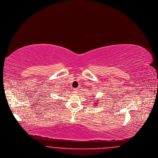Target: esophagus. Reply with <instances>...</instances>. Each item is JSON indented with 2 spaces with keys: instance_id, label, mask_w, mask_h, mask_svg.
Here are the masks:
<instances>
[{
  "instance_id": "obj_1",
  "label": "esophagus",
  "mask_w": 158,
  "mask_h": 158,
  "mask_svg": "<svg viewBox=\"0 0 158 158\" xmlns=\"http://www.w3.org/2000/svg\"><path fill=\"white\" fill-rule=\"evenodd\" d=\"M73 91H74V93H76V92H77V89H76V88H75V89H73Z\"/></svg>"
}]
</instances>
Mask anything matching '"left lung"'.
I'll list each match as a JSON object with an SVG mask.
<instances>
[{
	"mask_svg": "<svg viewBox=\"0 0 158 158\" xmlns=\"http://www.w3.org/2000/svg\"><path fill=\"white\" fill-rule=\"evenodd\" d=\"M95 102H96V101H95ZM97 102H94V105H95V104H97Z\"/></svg>",
	"mask_w": 158,
	"mask_h": 158,
	"instance_id": "obj_1",
	"label": "left lung"
}]
</instances>
